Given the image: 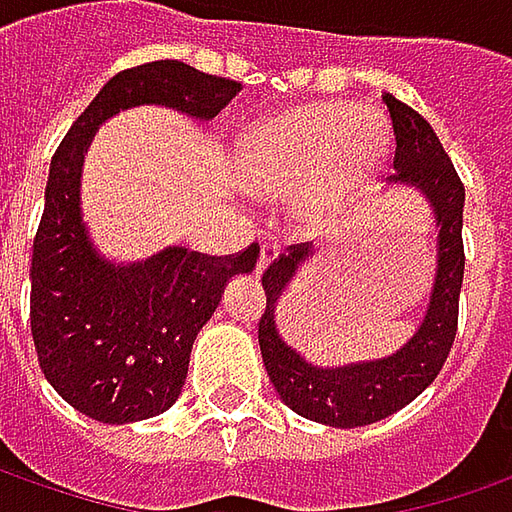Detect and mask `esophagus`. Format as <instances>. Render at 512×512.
Listing matches in <instances>:
<instances>
[{
	"label": "esophagus",
	"instance_id": "34e87169",
	"mask_svg": "<svg viewBox=\"0 0 512 512\" xmlns=\"http://www.w3.org/2000/svg\"><path fill=\"white\" fill-rule=\"evenodd\" d=\"M278 256V245L273 242H262V250H259V262H256V276H262L264 270H267V264L273 262Z\"/></svg>",
	"mask_w": 512,
	"mask_h": 512
}]
</instances>
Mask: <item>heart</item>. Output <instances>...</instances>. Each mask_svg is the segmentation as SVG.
<instances>
[{"label":"heart","instance_id":"heart-1","mask_svg":"<svg viewBox=\"0 0 512 512\" xmlns=\"http://www.w3.org/2000/svg\"><path fill=\"white\" fill-rule=\"evenodd\" d=\"M384 155V125L343 102H309L256 122L236 144L250 192L290 197L292 217L323 231L365 189Z\"/></svg>","mask_w":512,"mask_h":512}]
</instances>
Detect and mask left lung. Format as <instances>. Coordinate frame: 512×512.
I'll use <instances>...</instances> for the list:
<instances>
[{"label": "left lung", "mask_w": 512, "mask_h": 512, "mask_svg": "<svg viewBox=\"0 0 512 512\" xmlns=\"http://www.w3.org/2000/svg\"><path fill=\"white\" fill-rule=\"evenodd\" d=\"M393 119L396 158L387 189H412L435 217V276L418 329L393 354L348 365H317L292 348L278 331L276 309L303 264L317 256L309 245L290 248L264 270L267 309L259 320L264 368L281 401L315 424L354 429L390 418L424 393L449 357L457 331V303L463 287V206L465 189L438 133L410 105L382 94Z\"/></svg>", "instance_id": "obj_1"}]
</instances>
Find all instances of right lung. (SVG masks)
Listing matches in <instances>:
<instances>
[{
	"label": "right lung",
	"instance_id": "1",
	"mask_svg": "<svg viewBox=\"0 0 512 512\" xmlns=\"http://www.w3.org/2000/svg\"><path fill=\"white\" fill-rule=\"evenodd\" d=\"M239 83L181 61L119 72L77 116L49 164L44 217L33 242L30 326L55 393L100 424H133L181 396L189 354L228 281L253 273L259 245L236 259L164 248L142 262H114L83 220V167L100 125L139 105L211 122Z\"/></svg>",
	"mask_w": 512,
	"mask_h": 512
}]
</instances>
